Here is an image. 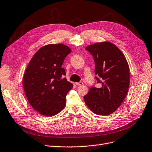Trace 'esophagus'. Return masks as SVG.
I'll list each match as a JSON object with an SVG mask.
<instances>
[{
  "mask_svg": "<svg viewBox=\"0 0 152 152\" xmlns=\"http://www.w3.org/2000/svg\"><path fill=\"white\" fill-rule=\"evenodd\" d=\"M83 82H82V81H80V82H78V83H76V85L77 86H81V85H83Z\"/></svg>",
  "mask_w": 152,
  "mask_h": 152,
  "instance_id": "obj_1",
  "label": "esophagus"
}]
</instances>
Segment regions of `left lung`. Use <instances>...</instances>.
<instances>
[{
    "mask_svg": "<svg viewBox=\"0 0 152 152\" xmlns=\"http://www.w3.org/2000/svg\"><path fill=\"white\" fill-rule=\"evenodd\" d=\"M95 63V79L99 84L89 89L84 100L96 114L114 113L126 97L130 83L129 64L122 51L110 42L97 43L85 48Z\"/></svg>",
    "mask_w": 152,
    "mask_h": 152,
    "instance_id": "left-lung-1",
    "label": "left lung"
}]
</instances>
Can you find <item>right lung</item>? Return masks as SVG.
I'll return each mask as SVG.
<instances>
[{"label":"right lung","mask_w":152,"mask_h":152,"mask_svg":"<svg viewBox=\"0 0 152 152\" xmlns=\"http://www.w3.org/2000/svg\"><path fill=\"white\" fill-rule=\"evenodd\" d=\"M71 49L63 44L48 45L37 51L26 69L23 86L27 100L39 114L53 116L66 105V96L73 85L62 68Z\"/></svg>","instance_id":"1"}]
</instances>
